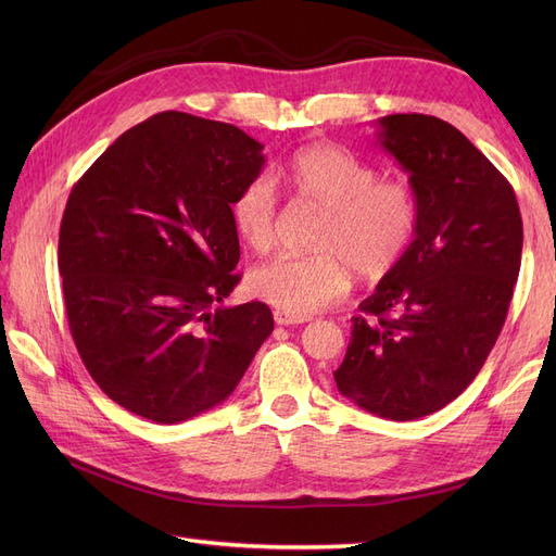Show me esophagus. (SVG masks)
Returning a JSON list of instances; mask_svg holds the SVG:
<instances>
[{"label":"esophagus","mask_w":556,"mask_h":556,"mask_svg":"<svg viewBox=\"0 0 556 556\" xmlns=\"http://www.w3.org/2000/svg\"><path fill=\"white\" fill-rule=\"evenodd\" d=\"M274 319H276V325H282V327H290V325H304V323H306V317H294V315L280 313V311H276V313H274Z\"/></svg>","instance_id":"34e87169"}]
</instances>
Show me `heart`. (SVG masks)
Masks as SVG:
<instances>
[{
  "mask_svg": "<svg viewBox=\"0 0 556 556\" xmlns=\"http://www.w3.org/2000/svg\"><path fill=\"white\" fill-rule=\"evenodd\" d=\"M280 176L292 192L325 211L315 257L282 255L252 268L250 292L280 313L308 317L341 301L352 282L387 276L408 250L419 206L401 180H378L376 166L336 143L294 150ZM239 237L257 252L278 239V194L266 176L250 178L231 201Z\"/></svg>",
  "mask_w": 556,
  "mask_h": 556,
  "instance_id": "heart-1",
  "label": "heart"
}]
</instances>
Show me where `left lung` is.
Returning <instances> with one entry per match:
<instances>
[{
	"label": "left lung",
	"mask_w": 556,
	"mask_h": 556,
	"mask_svg": "<svg viewBox=\"0 0 556 556\" xmlns=\"http://www.w3.org/2000/svg\"><path fill=\"white\" fill-rule=\"evenodd\" d=\"M378 143L408 172L415 239L352 317L336 387L394 422L431 415L473 382L490 355L521 262L513 185L441 117L394 113Z\"/></svg>",
	"instance_id": "obj_1"
}]
</instances>
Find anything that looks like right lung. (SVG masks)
Instances as JSON below:
<instances>
[{
  "label": "right lung",
  "instance_id": "add662e5",
  "mask_svg": "<svg viewBox=\"0 0 556 556\" xmlns=\"http://www.w3.org/2000/svg\"><path fill=\"white\" fill-rule=\"evenodd\" d=\"M262 143L180 111L115 139L74 185L60 225L66 319L92 380L160 425L223 403L274 331L237 288L231 201L260 176Z\"/></svg>",
  "mask_w": 556,
  "mask_h": 556
}]
</instances>
